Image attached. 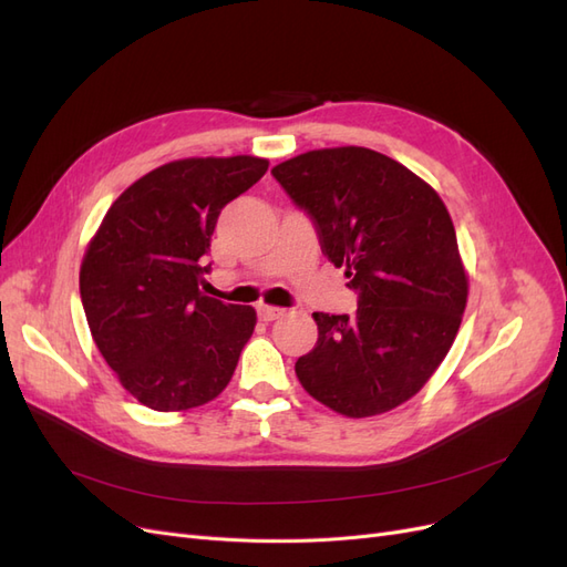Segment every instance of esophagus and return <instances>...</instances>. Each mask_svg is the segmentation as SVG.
<instances>
[{
  "label": "esophagus",
  "mask_w": 567,
  "mask_h": 567,
  "mask_svg": "<svg viewBox=\"0 0 567 567\" xmlns=\"http://www.w3.org/2000/svg\"><path fill=\"white\" fill-rule=\"evenodd\" d=\"M284 312L286 310H281V307H271V305H260V307H257V317H260L262 321L279 319V317H284Z\"/></svg>",
  "instance_id": "34e87169"
}]
</instances>
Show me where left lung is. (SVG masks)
I'll list each match as a JSON object with an SVG mask.
<instances>
[{"instance_id": "left-lung-1", "label": "left lung", "mask_w": 567, "mask_h": 567, "mask_svg": "<svg viewBox=\"0 0 567 567\" xmlns=\"http://www.w3.org/2000/svg\"><path fill=\"white\" fill-rule=\"evenodd\" d=\"M271 175L359 293L354 315H312L319 338L298 381L336 414H385L427 383L458 333L468 274L452 217L431 184L364 146L307 151Z\"/></svg>"}]
</instances>
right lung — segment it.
<instances>
[{
  "label": "right lung",
  "mask_w": 567,
  "mask_h": 567,
  "mask_svg": "<svg viewBox=\"0 0 567 567\" xmlns=\"http://www.w3.org/2000/svg\"><path fill=\"white\" fill-rule=\"evenodd\" d=\"M267 167L257 156L165 163L115 198L84 250L80 296L92 338L144 406L186 411L229 385L257 315L200 293L203 255L221 208Z\"/></svg>",
  "instance_id": "add662e5"
}]
</instances>
